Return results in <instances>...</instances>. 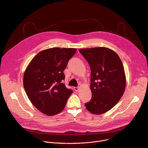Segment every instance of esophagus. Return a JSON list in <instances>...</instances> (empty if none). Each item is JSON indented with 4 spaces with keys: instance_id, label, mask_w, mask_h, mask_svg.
Returning <instances> with one entry per match:
<instances>
[{
    "instance_id": "34e87169",
    "label": "esophagus",
    "mask_w": 148,
    "mask_h": 148,
    "mask_svg": "<svg viewBox=\"0 0 148 148\" xmlns=\"http://www.w3.org/2000/svg\"><path fill=\"white\" fill-rule=\"evenodd\" d=\"M74 90H75L76 92H78V91L79 90V87H74Z\"/></svg>"
}]
</instances>
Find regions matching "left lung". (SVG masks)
Here are the masks:
<instances>
[{
  "label": "left lung",
  "mask_w": 148,
  "mask_h": 148,
  "mask_svg": "<svg viewBox=\"0 0 148 148\" xmlns=\"http://www.w3.org/2000/svg\"><path fill=\"white\" fill-rule=\"evenodd\" d=\"M79 52L90 68L91 100L85 104L93 114H102L112 109L125 90L126 77L118 55L105 47L81 49Z\"/></svg>",
  "instance_id": "left-lung-1"
}]
</instances>
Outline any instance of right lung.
Instances as JSON below:
<instances>
[{
	"instance_id": "right-lung-1",
	"label": "right lung",
	"mask_w": 148,
	"mask_h": 148,
	"mask_svg": "<svg viewBox=\"0 0 148 148\" xmlns=\"http://www.w3.org/2000/svg\"><path fill=\"white\" fill-rule=\"evenodd\" d=\"M75 48L53 47L39 52L29 62L23 76L28 99L42 113L52 116L64 110L73 90L63 80V71Z\"/></svg>"
}]
</instances>
